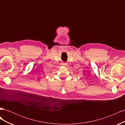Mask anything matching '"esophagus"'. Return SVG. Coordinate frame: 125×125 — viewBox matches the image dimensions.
I'll use <instances>...</instances> for the list:
<instances>
[{"instance_id": "34e87169", "label": "esophagus", "mask_w": 125, "mask_h": 125, "mask_svg": "<svg viewBox=\"0 0 125 125\" xmlns=\"http://www.w3.org/2000/svg\"><path fill=\"white\" fill-rule=\"evenodd\" d=\"M63 65H65V63H64V64H63Z\"/></svg>"}]
</instances>
